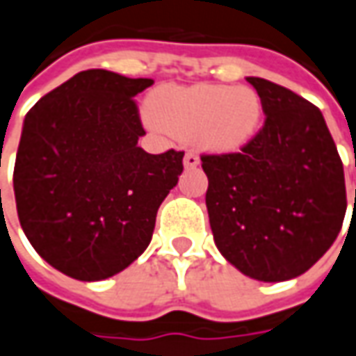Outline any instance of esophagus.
Returning a JSON list of instances; mask_svg holds the SVG:
<instances>
[{
    "instance_id": "obj_1",
    "label": "esophagus",
    "mask_w": 356,
    "mask_h": 356,
    "mask_svg": "<svg viewBox=\"0 0 356 356\" xmlns=\"http://www.w3.org/2000/svg\"><path fill=\"white\" fill-rule=\"evenodd\" d=\"M197 164H200V154L193 153V151H188L184 154V166L186 168H195Z\"/></svg>"
}]
</instances>
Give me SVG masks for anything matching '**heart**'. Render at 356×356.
<instances>
[{
	"instance_id": "obj_1",
	"label": "heart",
	"mask_w": 356,
	"mask_h": 356,
	"mask_svg": "<svg viewBox=\"0 0 356 356\" xmlns=\"http://www.w3.org/2000/svg\"><path fill=\"white\" fill-rule=\"evenodd\" d=\"M153 124L178 139L193 137L215 153L238 151L256 136L264 104L254 89L229 85L163 87L149 100Z\"/></svg>"
}]
</instances>
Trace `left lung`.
<instances>
[{
    "mask_svg": "<svg viewBox=\"0 0 356 356\" xmlns=\"http://www.w3.org/2000/svg\"><path fill=\"white\" fill-rule=\"evenodd\" d=\"M266 122L238 153L202 154L209 225L222 256L244 275L279 283L302 275L341 230V156L320 108L248 77Z\"/></svg>",
    "mask_w": 356,
    "mask_h": 356,
    "instance_id": "1",
    "label": "left lung"
}]
</instances>
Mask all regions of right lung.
Here are the masks:
<instances>
[{
  "mask_svg": "<svg viewBox=\"0 0 356 356\" xmlns=\"http://www.w3.org/2000/svg\"><path fill=\"white\" fill-rule=\"evenodd\" d=\"M151 85L81 71L24 118L13 170L19 222L33 248L73 279L100 281L136 261L182 174L184 151L137 147L145 129L134 97Z\"/></svg>",
  "mask_w": 356,
  "mask_h": 356,
  "instance_id": "add662e5",
  "label": "right lung"
}]
</instances>
